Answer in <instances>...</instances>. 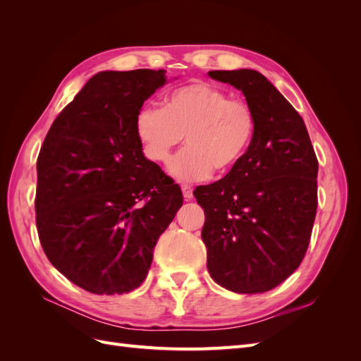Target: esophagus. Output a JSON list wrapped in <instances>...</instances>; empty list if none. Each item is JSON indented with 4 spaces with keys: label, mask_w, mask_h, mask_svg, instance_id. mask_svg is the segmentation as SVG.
I'll list each match as a JSON object with an SVG mask.
<instances>
[{
    "label": "esophagus",
    "mask_w": 361,
    "mask_h": 361,
    "mask_svg": "<svg viewBox=\"0 0 361 361\" xmlns=\"http://www.w3.org/2000/svg\"><path fill=\"white\" fill-rule=\"evenodd\" d=\"M180 188H182V192H183V197L187 200H191L192 199V187H191V185L183 183Z\"/></svg>",
    "instance_id": "34e87169"
}]
</instances>
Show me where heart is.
Here are the masks:
<instances>
[{"instance_id":"1","label":"heart","mask_w":361,"mask_h":361,"mask_svg":"<svg viewBox=\"0 0 361 361\" xmlns=\"http://www.w3.org/2000/svg\"><path fill=\"white\" fill-rule=\"evenodd\" d=\"M255 130L250 104L207 82L178 87L164 97L162 110L145 106L135 117V134L150 161L169 162L185 137L188 147L170 166L182 180L231 170L245 155Z\"/></svg>"}]
</instances>
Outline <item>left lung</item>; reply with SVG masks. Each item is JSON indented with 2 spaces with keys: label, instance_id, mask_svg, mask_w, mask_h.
I'll return each mask as SVG.
<instances>
[{
  "label": "left lung",
  "instance_id": "8db88e82",
  "mask_svg": "<svg viewBox=\"0 0 361 361\" xmlns=\"http://www.w3.org/2000/svg\"><path fill=\"white\" fill-rule=\"evenodd\" d=\"M209 76L244 93L256 130L223 179L194 190L204 209L207 271L232 292H267L307 251L318 207V158L302 117L264 75L238 69Z\"/></svg>",
  "mask_w": 361,
  "mask_h": 361
}]
</instances>
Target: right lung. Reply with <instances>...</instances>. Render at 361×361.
I'll return each mask as SVG.
<instances>
[{"instance_id":"add662e5","label":"right lung","mask_w":361,"mask_h":361,"mask_svg":"<svg viewBox=\"0 0 361 361\" xmlns=\"http://www.w3.org/2000/svg\"><path fill=\"white\" fill-rule=\"evenodd\" d=\"M166 71L99 72L54 120L37 157L36 224L51 264L97 295L145 281L183 197L145 158L135 117Z\"/></svg>"}]
</instances>
